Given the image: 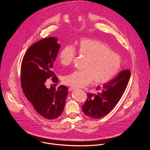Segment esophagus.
Returning <instances> with one entry per match:
<instances>
[{
	"label": "esophagus",
	"mask_w": 150,
	"mask_h": 150,
	"mask_svg": "<svg viewBox=\"0 0 150 150\" xmlns=\"http://www.w3.org/2000/svg\"><path fill=\"white\" fill-rule=\"evenodd\" d=\"M74 89H75V88H74V87H70V88H69V91H72Z\"/></svg>",
	"instance_id": "obj_1"
}]
</instances>
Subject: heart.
I'll use <instances>...</instances> for the list:
<instances>
[{
    "instance_id": "obj_1",
    "label": "heart",
    "mask_w": 150,
    "mask_h": 150,
    "mask_svg": "<svg viewBox=\"0 0 150 150\" xmlns=\"http://www.w3.org/2000/svg\"><path fill=\"white\" fill-rule=\"evenodd\" d=\"M79 54L87 59L83 71H75L62 79L63 83L74 88L83 87L93 82L96 85L110 81L121 67L120 57L101 41L82 38L78 45ZM76 52L73 46L66 45L60 50L59 59L61 65L68 67L73 62Z\"/></svg>"
}]
</instances>
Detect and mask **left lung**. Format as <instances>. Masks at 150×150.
I'll list each match as a JSON object with an SVG mask.
<instances>
[{
  "instance_id": "obj_1",
  "label": "left lung",
  "mask_w": 150,
  "mask_h": 150,
  "mask_svg": "<svg viewBox=\"0 0 150 150\" xmlns=\"http://www.w3.org/2000/svg\"><path fill=\"white\" fill-rule=\"evenodd\" d=\"M130 77V70H123L103 87H97L96 93H88L82 106L83 112L93 119L101 118L108 114L123 96Z\"/></svg>"
}]
</instances>
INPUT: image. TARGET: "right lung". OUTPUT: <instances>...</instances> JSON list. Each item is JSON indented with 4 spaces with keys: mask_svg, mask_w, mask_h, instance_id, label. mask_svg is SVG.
<instances>
[{
    "mask_svg": "<svg viewBox=\"0 0 150 150\" xmlns=\"http://www.w3.org/2000/svg\"><path fill=\"white\" fill-rule=\"evenodd\" d=\"M57 39L49 37L42 39L27 50L21 67V87L28 100L42 117L53 120L62 113L65 108L68 88L64 85L56 90L45 82L50 78L57 83L58 79L52 71L60 49Z\"/></svg>",
    "mask_w": 150,
    "mask_h": 150,
    "instance_id": "right-lung-1",
    "label": "right lung"
}]
</instances>
